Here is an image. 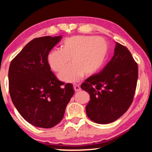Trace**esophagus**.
Instances as JSON below:
<instances>
[{"label": "esophagus", "mask_w": 152, "mask_h": 152, "mask_svg": "<svg viewBox=\"0 0 152 152\" xmlns=\"http://www.w3.org/2000/svg\"><path fill=\"white\" fill-rule=\"evenodd\" d=\"M74 91H75V92H78V91H80V86L79 85H74Z\"/></svg>", "instance_id": "1"}]
</instances>
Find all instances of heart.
Instances as JSON below:
<instances>
[{"instance_id":"obj_1","label":"heart","mask_w":152,"mask_h":152,"mask_svg":"<svg viewBox=\"0 0 152 152\" xmlns=\"http://www.w3.org/2000/svg\"><path fill=\"white\" fill-rule=\"evenodd\" d=\"M108 45L103 38L94 36H72L64 41L62 49L50 52L48 63L50 68L59 72L70 61L72 64L59 74L61 80L77 82L86 74L91 76L101 68L107 54Z\"/></svg>"}]
</instances>
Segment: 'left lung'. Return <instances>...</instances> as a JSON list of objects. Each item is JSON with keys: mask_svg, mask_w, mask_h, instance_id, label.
Here are the masks:
<instances>
[{"mask_svg": "<svg viewBox=\"0 0 152 152\" xmlns=\"http://www.w3.org/2000/svg\"><path fill=\"white\" fill-rule=\"evenodd\" d=\"M137 78V64L132 53L125 46L116 42L109 62L81 84V88L91 96L86 107L89 119L107 124L121 117L132 103Z\"/></svg>", "mask_w": 152, "mask_h": 152, "instance_id": "8db88e82", "label": "left lung"}]
</instances>
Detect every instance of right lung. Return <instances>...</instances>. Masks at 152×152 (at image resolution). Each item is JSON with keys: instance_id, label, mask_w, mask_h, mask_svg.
<instances>
[{"instance_id": "1", "label": "right lung", "mask_w": 152, "mask_h": 152, "mask_svg": "<svg viewBox=\"0 0 152 152\" xmlns=\"http://www.w3.org/2000/svg\"><path fill=\"white\" fill-rule=\"evenodd\" d=\"M61 38H35L10 64L9 88L12 103L25 120L37 127L58 124L74 94L72 84L59 80L48 63L49 53Z\"/></svg>"}]
</instances>
